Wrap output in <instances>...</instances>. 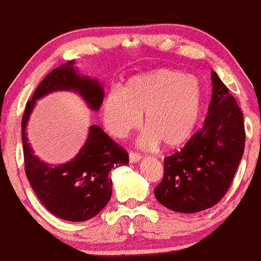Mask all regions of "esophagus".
<instances>
[{
    "mask_svg": "<svg viewBox=\"0 0 261 261\" xmlns=\"http://www.w3.org/2000/svg\"><path fill=\"white\" fill-rule=\"evenodd\" d=\"M142 159V156H141L140 154H137V152H129V162H130V163H138V162H140V160Z\"/></svg>",
    "mask_w": 261,
    "mask_h": 261,
    "instance_id": "esophagus-1",
    "label": "esophagus"
}]
</instances>
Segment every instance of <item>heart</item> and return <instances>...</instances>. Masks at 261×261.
Here are the masks:
<instances>
[{"label":"heart","mask_w":261,"mask_h":261,"mask_svg":"<svg viewBox=\"0 0 261 261\" xmlns=\"http://www.w3.org/2000/svg\"><path fill=\"white\" fill-rule=\"evenodd\" d=\"M204 107V89L195 76L172 68H159L132 76L120 90L105 95L101 116L106 129L121 138L140 125L141 143L177 149L191 140Z\"/></svg>","instance_id":"1"}]
</instances>
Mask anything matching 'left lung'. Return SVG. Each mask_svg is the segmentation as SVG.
<instances>
[{"instance_id":"8db88e82","label":"left lung","mask_w":261,"mask_h":261,"mask_svg":"<svg viewBox=\"0 0 261 261\" xmlns=\"http://www.w3.org/2000/svg\"><path fill=\"white\" fill-rule=\"evenodd\" d=\"M212 97L202 129L181 151L164 159L163 180L154 189L160 204L181 214L211 208L225 195L245 151L241 109L215 71Z\"/></svg>"}]
</instances>
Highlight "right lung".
Listing matches in <instances>:
<instances>
[{
  "instance_id": "right-lung-1",
  "label": "right lung",
  "mask_w": 261,
  "mask_h": 261,
  "mask_svg": "<svg viewBox=\"0 0 261 261\" xmlns=\"http://www.w3.org/2000/svg\"><path fill=\"white\" fill-rule=\"evenodd\" d=\"M54 92L76 93L92 111H98L103 101V84L95 77L81 75L73 61L67 62L41 81L25 105L21 120L25 174L40 202L59 219L73 223L87 221L109 203L112 194L109 173L114 167L128 164V154L101 126L90 125L81 149L66 163L50 164L35 155L27 137L28 120L36 101Z\"/></svg>"
}]
</instances>
